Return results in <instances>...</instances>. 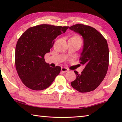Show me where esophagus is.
Here are the masks:
<instances>
[{
	"mask_svg": "<svg viewBox=\"0 0 122 122\" xmlns=\"http://www.w3.org/2000/svg\"><path fill=\"white\" fill-rule=\"evenodd\" d=\"M69 71V69L68 68H66V67H63L61 68V71L64 73V72H66Z\"/></svg>",
	"mask_w": 122,
	"mask_h": 122,
	"instance_id": "obj_1",
	"label": "esophagus"
}]
</instances>
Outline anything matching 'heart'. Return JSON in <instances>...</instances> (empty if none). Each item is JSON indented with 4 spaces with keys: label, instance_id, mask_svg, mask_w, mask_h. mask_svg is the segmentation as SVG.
<instances>
[{
    "label": "heart",
    "instance_id": "heart-1",
    "mask_svg": "<svg viewBox=\"0 0 122 122\" xmlns=\"http://www.w3.org/2000/svg\"><path fill=\"white\" fill-rule=\"evenodd\" d=\"M76 38H77V39H80V38L79 37H76Z\"/></svg>",
    "mask_w": 122,
    "mask_h": 122
}]
</instances>
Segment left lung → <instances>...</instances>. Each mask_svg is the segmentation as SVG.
Here are the masks:
<instances>
[{"instance_id": "8db88e82", "label": "left lung", "mask_w": 122, "mask_h": 122, "mask_svg": "<svg viewBox=\"0 0 122 122\" xmlns=\"http://www.w3.org/2000/svg\"><path fill=\"white\" fill-rule=\"evenodd\" d=\"M69 29L81 35L83 48L80 63L85 66L81 74L74 71L76 79L71 86L81 93L89 92L99 86L107 73L109 64V50L107 41L95 28L76 24Z\"/></svg>"}]
</instances>
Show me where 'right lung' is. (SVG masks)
Segmentation results:
<instances>
[{
	"instance_id": "obj_1",
	"label": "right lung",
	"mask_w": 122,
	"mask_h": 122,
	"mask_svg": "<svg viewBox=\"0 0 122 122\" xmlns=\"http://www.w3.org/2000/svg\"><path fill=\"white\" fill-rule=\"evenodd\" d=\"M69 27L42 24L30 27L18 39L15 50V65L22 82L29 89H46L59 74L61 68H51L45 55L53 46L54 40Z\"/></svg>"
}]
</instances>
